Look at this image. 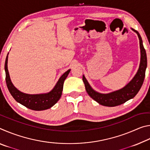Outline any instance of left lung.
Masks as SVG:
<instances>
[{
	"label": "left lung",
	"mask_w": 150,
	"mask_h": 150,
	"mask_svg": "<svg viewBox=\"0 0 150 150\" xmlns=\"http://www.w3.org/2000/svg\"><path fill=\"white\" fill-rule=\"evenodd\" d=\"M138 35L141 52L140 64L138 72L130 83L121 89L108 94H101L94 91L88 84L85 77L83 76V81L85 89L93 99L101 105L106 106H116L126 103L127 100L134 98L140 89L143 84L147 67V56L140 35L138 31L132 29Z\"/></svg>",
	"instance_id": "obj_1"
}]
</instances>
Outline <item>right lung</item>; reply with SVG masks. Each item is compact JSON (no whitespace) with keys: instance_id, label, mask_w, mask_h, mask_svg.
<instances>
[{"instance_id":"obj_1","label":"right lung","mask_w":150,"mask_h":150,"mask_svg":"<svg viewBox=\"0 0 150 150\" xmlns=\"http://www.w3.org/2000/svg\"><path fill=\"white\" fill-rule=\"evenodd\" d=\"M7 63L8 55L6 56L4 65L6 72V83L9 92L18 103L33 110H44L51 108L59 100L62 94L63 83L69 73L70 69L61 76L54 89L50 93L41 95H28L20 92L12 84L10 79Z\"/></svg>"}]
</instances>
